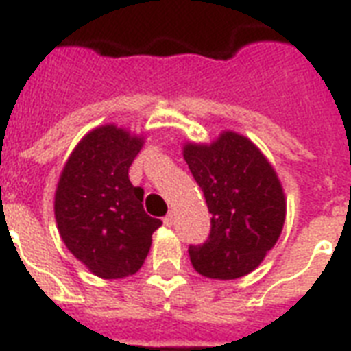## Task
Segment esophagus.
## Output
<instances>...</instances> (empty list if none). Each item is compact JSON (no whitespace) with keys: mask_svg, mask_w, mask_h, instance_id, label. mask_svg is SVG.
Masks as SVG:
<instances>
[{"mask_svg":"<svg viewBox=\"0 0 351 351\" xmlns=\"http://www.w3.org/2000/svg\"><path fill=\"white\" fill-rule=\"evenodd\" d=\"M164 224L167 226V228H171V226L175 224V215H173V213L165 215V217H164Z\"/></svg>","mask_w":351,"mask_h":351,"instance_id":"obj_1","label":"esophagus"}]
</instances>
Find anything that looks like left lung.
Listing matches in <instances>:
<instances>
[{
	"label": "left lung",
	"instance_id": "left-lung-1",
	"mask_svg": "<svg viewBox=\"0 0 351 351\" xmlns=\"http://www.w3.org/2000/svg\"><path fill=\"white\" fill-rule=\"evenodd\" d=\"M184 158L211 213L208 240L189 245L193 267L219 280L244 277L282 231L286 198L277 173L255 143L233 131L213 143H186Z\"/></svg>",
	"mask_w": 351,
	"mask_h": 351
}]
</instances>
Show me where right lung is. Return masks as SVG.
Here are the masks:
<instances>
[{
  "mask_svg": "<svg viewBox=\"0 0 351 351\" xmlns=\"http://www.w3.org/2000/svg\"><path fill=\"white\" fill-rule=\"evenodd\" d=\"M143 145L117 125L85 134L58 182L54 217L67 250L101 278L136 273L162 220L143 211V189L129 180V167Z\"/></svg>",
  "mask_w": 351,
  "mask_h": 351,
  "instance_id": "1",
  "label": "right lung"
}]
</instances>
